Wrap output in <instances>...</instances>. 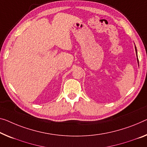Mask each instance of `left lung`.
Returning <instances> with one entry per match:
<instances>
[{"mask_svg": "<svg viewBox=\"0 0 147 147\" xmlns=\"http://www.w3.org/2000/svg\"><path fill=\"white\" fill-rule=\"evenodd\" d=\"M135 51H136V54H137V49H136V47H135ZM137 61H138V64H139V60H138V58H137Z\"/></svg>", "mask_w": 147, "mask_h": 147, "instance_id": "left-lung-1", "label": "left lung"}]
</instances>
